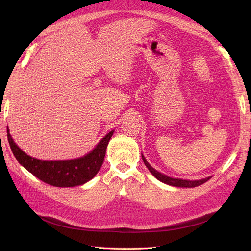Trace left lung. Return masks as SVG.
<instances>
[{"label":"left lung","instance_id":"8db88e82","mask_svg":"<svg viewBox=\"0 0 251 251\" xmlns=\"http://www.w3.org/2000/svg\"><path fill=\"white\" fill-rule=\"evenodd\" d=\"M142 160H143L144 164H146L147 168L149 169V171H150L151 174H153L154 177H156L159 181L163 182V183L172 185V186H176V187H196V186H199V185L205 183V182L208 181V180L210 179V177H208V178L201 179V180L191 181V180H183V179L171 178V177L165 176V175H163V174H161V173H159L158 171H156L155 169L151 168V166L150 165V163L146 160V158L143 157V155H142Z\"/></svg>","mask_w":251,"mask_h":251}]
</instances>
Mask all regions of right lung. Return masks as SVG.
Instances as JSON below:
<instances>
[{"instance_id": "1", "label": "right lung", "mask_w": 251, "mask_h": 251, "mask_svg": "<svg viewBox=\"0 0 251 251\" xmlns=\"http://www.w3.org/2000/svg\"><path fill=\"white\" fill-rule=\"evenodd\" d=\"M113 133L114 131L108 133L91 153L81 158L64 161H44L30 157L23 151L13 141L7 128L9 146L17 160L36 178L56 187L77 186L92 179L101 168Z\"/></svg>"}]
</instances>
